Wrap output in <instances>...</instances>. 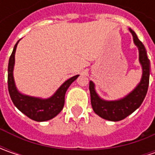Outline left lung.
<instances>
[{"label":"left lung","instance_id":"8db88e82","mask_svg":"<svg viewBox=\"0 0 155 155\" xmlns=\"http://www.w3.org/2000/svg\"><path fill=\"white\" fill-rule=\"evenodd\" d=\"M133 36L134 45L139 51V62L142 69V75L140 83L127 96L121 99L108 101L101 98L96 91L95 84L90 81L91 101L94 112L100 117L111 122H118L123 120L132 114L142 104L147 92L150 75V61L147 55L146 48L139 40L136 33L131 28H128Z\"/></svg>","mask_w":155,"mask_h":155}]
</instances>
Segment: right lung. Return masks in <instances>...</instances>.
<instances>
[{"mask_svg":"<svg viewBox=\"0 0 155 155\" xmlns=\"http://www.w3.org/2000/svg\"><path fill=\"white\" fill-rule=\"evenodd\" d=\"M19 41L20 40L15 44L8 62V84L10 97L15 107L30 119L36 122H45L51 120L63 110L65 92L70 85L78 78V75L67 79L57 90L56 92L48 98H40L22 94L18 91L14 78L15 51Z\"/></svg>","mask_w":155,"mask_h":155,"instance_id":"obj_1","label":"right lung"}]
</instances>
